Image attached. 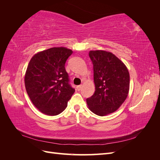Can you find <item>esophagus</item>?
<instances>
[{
    "label": "esophagus",
    "mask_w": 160,
    "mask_h": 160,
    "mask_svg": "<svg viewBox=\"0 0 160 160\" xmlns=\"http://www.w3.org/2000/svg\"><path fill=\"white\" fill-rule=\"evenodd\" d=\"M81 89H82V85H81L77 86V91H80Z\"/></svg>",
    "instance_id": "obj_1"
}]
</instances>
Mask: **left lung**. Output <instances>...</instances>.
<instances>
[{"label": "left lung", "instance_id": "1", "mask_svg": "<svg viewBox=\"0 0 160 160\" xmlns=\"http://www.w3.org/2000/svg\"><path fill=\"white\" fill-rule=\"evenodd\" d=\"M93 65L94 94L86 99L89 109L105 116L114 112L126 99L129 89V74L126 66L113 53L91 51Z\"/></svg>", "mask_w": 160, "mask_h": 160}]
</instances>
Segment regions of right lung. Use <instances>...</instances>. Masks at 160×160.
<instances>
[{
    "label": "right lung",
    "mask_w": 160,
    "mask_h": 160,
    "mask_svg": "<svg viewBox=\"0 0 160 160\" xmlns=\"http://www.w3.org/2000/svg\"><path fill=\"white\" fill-rule=\"evenodd\" d=\"M72 53L65 47H53L37 53L28 63L25 88L33 105L42 113L59 115L74 93L65 67Z\"/></svg>",
    "instance_id": "right-lung-1"
}]
</instances>
